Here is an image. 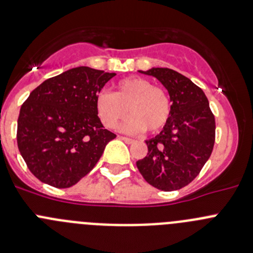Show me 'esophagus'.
Returning <instances> with one entry per match:
<instances>
[{
    "instance_id": "obj_1",
    "label": "esophagus",
    "mask_w": 253,
    "mask_h": 253,
    "mask_svg": "<svg viewBox=\"0 0 253 253\" xmlns=\"http://www.w3.org/2000/svg\"><path fill=\"white\" fill-rule=\"evenodd\" d=\"M118 138H120V140H122V141H125L126 143H133V142H135V141L132 140V138L125 137V136H118Z\"/></svg>"
}]
</instances>
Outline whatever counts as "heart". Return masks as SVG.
Returning a JSON list of instances; mask_svg holds the SVG:
<instances>
[{"label":"heart","mask_w":253,"mask_h":253,"mask_svg":"<svg viewBox=\"0 0 253 253\" xmlns=\"http://www.w3.org/2000/svg\"><path fill=\"white\" fill-rule=\"evenodd\" d=\"M95 110L108 128H113L128 110L131 116L121 124V131L137 133L146 128L149 132H159L169 122L171 102L164 88L156 87L143 77L133 76L117 82L115 93H97Z\"/></svg>","instance_id":"obj_1"}]
</instances>
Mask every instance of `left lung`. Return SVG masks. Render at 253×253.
Segmentation results:
<instances>
[{
    "label": "left lung",
    "instance_id": "left-lung-1",
    "mask_svg": "<svg viewBox=\"0 0 253 253\" xmlns=\"http://www.w3.org/2000/svg\"><path fill=\"white\" fill-rule=\"evenodd\" d=\"M140 73L158 79L172 104L168 125L146 141L147 156L136 165L150 185L164 192L177 190L194 180L213 151L214 116L203 90L180 73L169 68Z\"/></svg>",
    "mask_w": 253,
    "mask_h": 253
}]
</instances>
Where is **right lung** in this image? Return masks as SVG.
I'll use <instances>...</instances> for the list:
<instances>
[{"label": "right lung", "instance_id": "add662e5", "mask_svg": "<svg viewBox=\"0 0 253 253\" xmlns=\"http://www.w3.org/2000/svg\"><path fill=\"white\" fill-rule=\"evenodd\" d=\"M115 73L78 67L46 79L24 102L17 146L39 180L69 188L85 176L116 137L95 110V95Z\"/></svg>", "mask_w": 253, "mask_h": 253}]
</instances>
